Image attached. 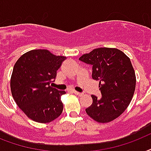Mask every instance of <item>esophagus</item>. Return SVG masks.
I'll return each instance as SVG.
<instances>
[{
    "mask_svg": "<svg viewBox=\"0 0 151 151\" xmlns=\"http://www.w3.org/2000/svg\"><path fill=\"white\" fill-rule=\"evenodd\" d=\"M73 92L75 95H77V96H81V95H82V93H81V92H77V91H75V90H73Z\"/></svg>",
    "mask_w": 151,
    "mask_h": 151,
    "instance_id": "obj_1",
    "label": "esophagus"
}]
</instances>
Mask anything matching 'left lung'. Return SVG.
<instances>
[{
    "label": "left lung",
    "instance_id": "8db88e82",
    "mask_svg": "<svg viewBox=\"0 0 151 151\" xmlns=\"http://www.w3.org/2000/svg\"><path fill=\"white\" fill-rule=\"evenodd\" d=\"M79 60L92 66V78L99 81L100 99L92 95L87 114L100 123L119 117L131 102L136 75L130 59L117 48H99L83 55Z\"/></svg>",
    "mask_w": 151,
    "mask_h": 151
}]
</instances>
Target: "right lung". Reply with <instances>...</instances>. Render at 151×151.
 Here are the masks:
<instances>
[{"instance_id": "1", "label": "right lung", "mask_w": 151, "mask_h": 151, "mask_svg": "<svg viewBox=\"0 0 151 151\" xmlns=\"http://www.w3.org/2000/svg\"><path fill=\"white\" fill-rule=\"evenodd\" d=\"M65 56L48 50H31L18 59L11 78V91L18 106L27 117L39 123H48L63 112L62 95L51 86Z\"/></svg>"}]
</instances>
